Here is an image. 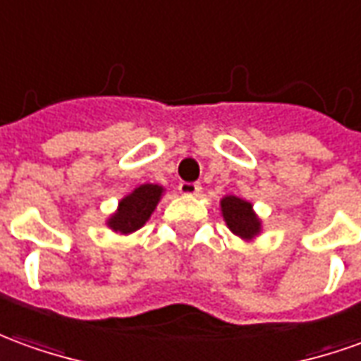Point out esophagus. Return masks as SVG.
Listing matches in <instances>:
<instances>
[{
  "label": "esophagus",
  "instance_id": "esophagus-1",
  "mask_svg": "<svg viewBox=\"0 0 361 361\" xmlns=\"http://www.w3.org/2000/svg\"><path fill=\"white\" fill-rule=\"evenodd\" d=\"M178 190H180V195L185 196H196L200 192V185L198 183H180Z\"/></svg>",
  "mask_w": 361,
  "mask_h": 361
}]
</instances>
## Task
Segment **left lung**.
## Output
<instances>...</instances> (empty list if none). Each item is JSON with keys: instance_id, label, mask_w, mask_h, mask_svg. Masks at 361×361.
<instances>
[{"instance_id": "1", "label": "left lung", "mask_w": 361, "mask_h": 361, "mask_svg": "<svg viewBox=\"0 0 361 361\" xmlns=\"http://www.w3.org/2000/svg\"><path fill=\"white\" fill-rule=\"evenodd\" d=\"M220 210H222L224 222L233 235L242 238L245 242H252L261 233V220L253 210L252 202L233 195L224 196L220 200Z\"/></svg>"}]
</instances>
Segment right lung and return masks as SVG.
<instances>
[{
	"label": "right lung",
	"mask_w": 361,
	"mask_h": 361,
	"mask_svg": "<svg viewBox=\"0 0 361 361\" xmlns=\"http://www.w3.org/2000/svg\"><path fill=\"white\" fill-rule=\"evenodd\" d=\"M163 192H165L163 186L151 185V183L133 188L128 196H123L119 200L118 210L106 220L109 230L119 235H129V233L137 232L139 228L145 226L151 214L155 212Z\"/></svg>",
	"instance_id": "obj_1"
}]
</instances>
